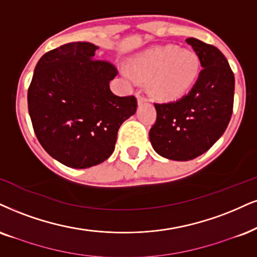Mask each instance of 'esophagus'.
Masks as SVG:
<instances>
[{
	"label": "esophagus",
	"mask_w": 257,
	"mask_h": 257,
	"mask_svg": "<svg viewBox=\"0 0 257 257\" xmlns=\"http://www.w3.org/2000/svg\"><path fill=\"white\" fill-rule=\"evenodd\" d=\"M137 102H138L139 106H141V104H143L144 102H147V97H144L143 95H141V93H138V95H137Z\"/></svg>",
	"instance_id": "34e87169"
}]
</instances>
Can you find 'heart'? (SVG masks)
<instances>
[{
  "instance_id": "heart-1",
  "label": "heart",
  "mask_w": 257,
  "mask_h": 257,
  "mask_svg": "<svg viewBox=\"0 0 257 257\" xmlns=\"http://www.w3.org/2000/svg\"><path fill=\"white\" fill-rule=\"evenodd\" d=\"M200 71L198 56L191 50L174 45L154 47L130 61V69H121L126 80H149V90L161 101L185 96L196 82Z\"/></svg>"
}]
</instances>
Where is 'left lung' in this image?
<instances>
[{
    "label": "left lung",
    "mask_w": 257,
    "mask_h": 257,
    "mask_svg": "<svg viewBox=\"0 0 257 257\" xmlns=\"http://www.w3.org/2000/svg\"><path fill=\"white\" fill-rule=\"evenodd\" d=\"M202 70L182 99L155 103L157 119L149 132L154 150L164 158L189 161L205 154L223 136L233 106L235 77L217 47L188 38Z\"/></svg>",
    "instance_id": "1"
}]
</instances>
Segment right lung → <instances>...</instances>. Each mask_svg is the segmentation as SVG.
Wrapping results in <instances>:
<instances>
[{"label": "right lung", "mask_w": 257, "mask_h": 257, "mask_svg": "<svg viewBox=\"0 0 257 257\" xmlns=\"http://www.w3.org/2000/svg\"><path fill=\"white\" fill-rule=\"evenodd\" d=\"M99 46L69 43L44 55L28 89V112L45 151L66 167L85 169L113 154L121 123L137 110L135 96L113 94L118 71L99 61Z\"/></svg>", "instance_id": "add662e5"}]
</instances>
